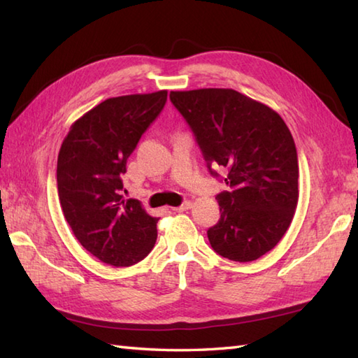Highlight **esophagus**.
<instances>
[{
    "mask_svg": "<svg viewBox=\"0 0 358 358\" xmlns=\"http://www.w3.org/2000/svg\"><path fill=\"white\" fill-rule=\"evenodd\" d=\"M191 208H192V203L191 201H186V203L181 204V206L172 208V210H175V212H185V210H189Z\"/></svg>",
    "mask_w": 358,
    "mask_h": 358,
    "instance_id": "1",
    "label": "esophagus"
}]
</instances>
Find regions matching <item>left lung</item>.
<instances>
[{
  "instance_id": "left-lung-1",
  "label": "left lung",
  "mask_w": 358,
  "mask_h": 358,
  "mask_svg": "<svg viewBox=\"0 0 358 358\" xmlns=\"http://www.w3.org/2000/svg\"><path fill=\"white\" fill-rule=\"evenodd\" d=\"M204 159L226 171L231 192L217 195L210 246L232 262H254L278 245L299 203L295 143L278 113L234 89L171 92ZM217 175L214 171H210Z\"/></svg>"
}]
</instances>
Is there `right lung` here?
Masks as SVG:
<instances>
[{"instance_id":"add662e5","label":"right lung","mask_w":358,"mask_h":358,"mask_svg":"<svg viewBox=\"0 0 358 358\" xmlns=\"http://www.w3.org/2000/svg\"><path fill=\"white\" fill-rule=\"evenodd\" d=\"M166 100L167 90L108 98L75 121L59 149L57 186L66 222L87 252L115 268L141 262L155 245L158 218L138 200L123 199L121 175Z\"/></svg>"}]
</instances>
